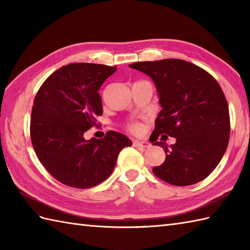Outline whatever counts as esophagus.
Returning <instances> with one entry per match:
<instances>
[{
    "instance_id": "esophagus-1",
    "label": "esophagus",
    "mask_w": 250,
    "mask_h": 250,
    "mask_svg": "<svg viewBox=\"0 0 250 250\" xmlns=\"http://www.w3.org/2000/svg\"><path fill=\"white\" fill-rule=\"evenodd\" d=\"M133 145H134V147H139V148H148V147H150L149 143H147V142H139V141L133 142Z\"/></svg>"
}]
</instances>
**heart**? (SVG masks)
<instances>
[{"mask_svg": "<svg viewBox=\"0 0 250 250\" xmlns=\"http://www.w3.org/2000/svg\"><path fill=\"white\" fill-rule=\"evenodd\" d=\"M130 129H131V131H133V132H140L141 131V125H132L130 126Z\"/></svg>", "mask_w": 250, "mask_h": 250, "instance_id": "obj_1", "label": "heart"}]
</instances>
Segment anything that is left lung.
Masks as SVG:
<instances>
[{
	"label": "left lung",
	"instance_id": "1",
	"mask_svg": "<svg viewBox=\"0 0 250 250\" xmlns=\"http://www.w3.org/2000/svg\"><path fill=\"white\" fill-rule=\"evenodd\" d=\"M155 83L162 109L151 136L163 142L166 160L153 174L174 186L206 178L218 166L229 143V107L219 83L210 74L179 59L135 62L129 65ZM167 136L175 137L168 146ZM150 136V137H151Z\"/></svg>",
	"mask_w": 250,
	"mask_h": 250
}]
</instances>
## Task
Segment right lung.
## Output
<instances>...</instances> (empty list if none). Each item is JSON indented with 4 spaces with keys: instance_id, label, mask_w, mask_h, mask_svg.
Returning a JSON list of instances; mask_svg holds the SVG:
<instances>
[{
    "instance_id": "1",
    "label": "right lung",
    "mask_w": 250,
    "mask_h": 250,
    "mask_svg": "<svg viewBox=\"0 0 250 250\" xmlns=\"http://www.w3.org/2000/svg\"><path fill=\"white\" fill-rule=\"evenodd\" d=\"M116 66L72 63L52 73L36 93L31 141L41 163L60 183L86 189L110 176L119 152L132 146L125 135L108 131L104 139L83 133L102 116L99 89Z\"/></svg>"
}]
</instances>
